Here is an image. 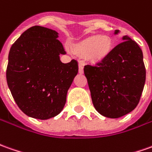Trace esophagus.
I'll return each instance as SVG.
<instances>
[{
    "mask_svg": "<svg viewBox=\"0 0 152 152\" xmlns=\"http://www.w3.org/2000/svg\"><path fill=\"white\" fill-rule=\"evenodd\" d=\"M83 72H84V66H83V64L80 63V64H79V73L81 74V73H83Z\"/></svg>",
    "mask_w": 152,
    "mask_h": 152,
    "instance_id": "1",
    "label": "esophagus"
}]
</instances>
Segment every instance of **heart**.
<instances>
[{
	"instance_id": "obj_1",
	"label": "heart",
	"mask_w": 152,
	"mask_h": 152,
	"mask_svg": "<svg viewBox=\"0 0 152 152\" xmlns=\"http://www.w3.org/2000/svg\"><path fill=\"white\" fill-rule=\"evenodd\" d=\"M113 41L108 36L94 35L77 43L75 46L76 53L86 56L91 62H101L111 54Z\"/></svg>"
}]
</instances>
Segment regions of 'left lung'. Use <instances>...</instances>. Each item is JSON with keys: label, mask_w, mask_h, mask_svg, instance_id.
I'll list each match as a JSON object with an SVG mask.
<instances>
[{"label": "left lung", "mask_w": 152, "mask_h": 152, "mask_svg": "<svg viewBox=\"0 0 152 152\" xmlns=\"http://www.w3.org/2000/svg\"><path fill=\"white\" fill-rule=\"evenodd\" d=\"M118 33L115 30V35ZM122 40L104 61L84 67L94 107L109 118H119L132 111L145 86L142 50L127 36Z\"/></svg>", "instance_id": "8db88e82"}]
</instances>
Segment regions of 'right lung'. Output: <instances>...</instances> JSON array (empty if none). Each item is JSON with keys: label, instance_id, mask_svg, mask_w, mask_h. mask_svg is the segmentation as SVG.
Instances as JSON below:
<instances>
[{"label": "right lung", "instance_id": "add662e5", "mask_svg": "<svg viewBox=\"0 0 152 152\" xmlns=\"http://www.w3.org/2000/svg\"><path fill=\"white\" fill-rule=\"evenodd\" d=\"M54 30L40 26L27 29L11 46L7 80L15 103L28 116L46 120L57 115L78 72V63H62L66 54Z\"/></svg>", "mask_w": 152, "mask_h": 152}]
</instances>
